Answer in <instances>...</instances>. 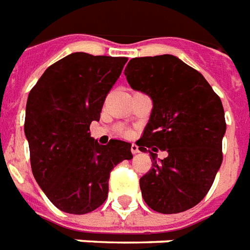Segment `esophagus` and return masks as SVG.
Here are the masks:
<instances>
[{
	"instance_id": "obj_1",
	"label": "esophagus",
	"mask_w": 250,
	"mask_h": 250,
	"mask_svg": "<svg viewBox=\"0 0 250 250\" xmlns=\"http://www.w3.org/2000/svg\"><path fill=\"white\" fill-rule=\"evenodd\" d=\"M131 152H132L133 155H135V153H138V152H139V146H136V144H132V146H131Z\"/></svg>"
}]
</instances>
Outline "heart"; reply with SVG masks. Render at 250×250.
<instances>
[{"instance_id":"obj_1","label":"heart","mask_w":250,"mask_h":250,"mask_svg":"<svg viewBox=\"0 0 250 250\" xmlns=\"http://www.w3.org/2000/svg\"><path fill=\"white\" fill-rule=\"evenodd\" d=\"M118 132L121 133L122 136H129V135H131V131L127 128H123V127H119V128H118Z\"/></svg>"}]
</instances>
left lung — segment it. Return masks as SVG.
<instances>
[{"label":"left lung","instance_id":"left-lung-1","mask_svg":"<svg viewBox=\"0 0 250 250\" xmlns=\"http://www.w3.org/2000/svg\"><path fill=\"white\" fill-rule=\"evenodd\" d=\"M125 74L129 86L153 102L139 149L168 152L156 162L149 151L152 169L140 178L143 198L161 214L184 212L206 197L222 165V101L198 70L173 55L131 59Z\"/></svg>","mask_w":250,"mask_h":250}]
</instances>
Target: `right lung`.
I'll use <instances>...</instances> for the list:
<instances>
[{
	"instance_id": "add662e5",
	"label": "right lung",
	"mask_w": 250,
	"mask_h": 250,
	"mask_svg": "<svg viewBox=\"0 0 250 250\" xmlns=\"http://www.w3.org/2000/svg\"><path fill=\"white\" fill-rule=\"evenodd\" d=\"M125 62L127 57L70 53L48 66L28 94L24 133L32 174L64 212L83 215L104 205L111 170L132 159L129 143L100 146L89 132Z\"/></svg>"
}]
</instances>
